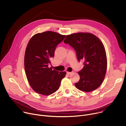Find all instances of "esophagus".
I'll use <instances>...</instances> for the list:
<instances>
[{
  "label": "esophagus",
  "mask_w": 126,
  "mask_h": 126,
  "mask_svg": "<svg viewBox=\"0 0 126 126\" xmlns=\"http://www.w3.org/2000/svg\"><path fill=\"white\" fill-rule=\"evenodd\" d=\"M72 73H73L72 72H68V71H67V72H66V73H67L68 75L71 74H72Z\"/></svg>",
  "instance_id": "1"
}]
</instances>
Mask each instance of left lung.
<instances>
[{"instance_id": "8db88e82", "label": "left lung", "mask_w": 126, "mask_h": 126, "mask_svg": "<svg viewBox=\"0 0 126 126\" xmlns=\"http://www.w3.org/2000/svg\"><path fill=\"white\" fill-rule=\"evenodd\" d=\"M63 42L74 48L79 61H84L83 68L78 72L80 80L75 83V86L87 92L98 88L103 81L107 67L106 51L102 42L93 34L81 32L67 35Z\"/></svg>"}]
</instances>
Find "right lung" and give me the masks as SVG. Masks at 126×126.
<instances>
[{"instance_id":"add662e5","label":"right lung","mask_w":126,"mask_h":126,"mask_svg":"<svg viewBox=\"0 0 126 126\" xmlns=\"http://www.w3.org/2000/svg\"><path fill=\"white\" fill-rule=\"evenodd\" d=\"M65 36L46 31L34 35L27 44L24 56L25 70L30 85L37 93L49 95L55 93L65 76V71L59 72L48 67L57 46Z\"/></svg>"}]
</instances>
